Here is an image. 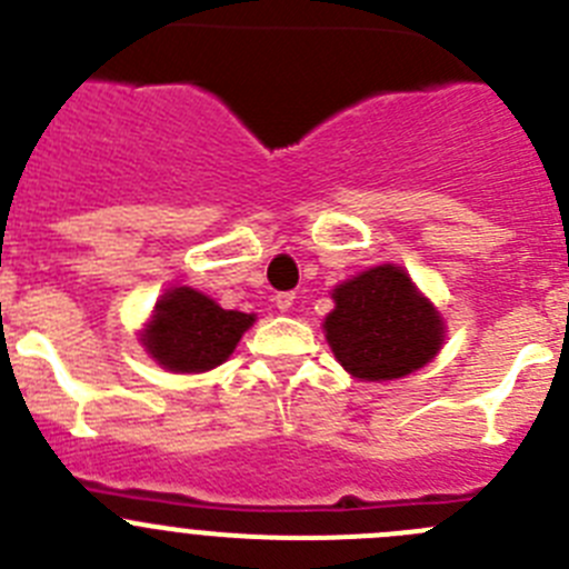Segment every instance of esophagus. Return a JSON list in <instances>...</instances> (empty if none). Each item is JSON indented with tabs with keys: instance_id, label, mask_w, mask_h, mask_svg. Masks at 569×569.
<instances>
[{
	"instance_id": "34e87169",
	"label": "esophagus",
	"mask_w": 569,
	"mask_h": 569,
	"mask_svg": "<svg viewBox=\"0 0 569 569\" xmlns=\"http://www.w3.org/2000/svg\"><path fill=\"white\" fill-rule=\"evenodd\" d=\"M272 302L278 311H289L291 306H295V295H291V291H280V295L272 297Z\"/></svg>"
}]
</instances>
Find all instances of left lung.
Instances as JSON below:
<instances>
[{
    "label": "left lung",
    "instance_id": "1",
    "mask_svg": "<svg viewBox=\"0 0 569 569\" xmlns=\"http://www.w3.org/2000/svg\"><path fill=\"white\" fill-rule=\"evenodd\" d=\"M333 311L322 320L337 362L359 381H392L438 357L446 322L396 263H379L331 291Z\"/></svg>",
    "mask_w": 569,
    "mask_h": 569
}]
</instances>
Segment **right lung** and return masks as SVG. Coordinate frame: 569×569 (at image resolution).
I'll return each mask as SVG.
<instances>
[{
    "instance_id": "add662e5",
    "label": "right lung",
    "mask_w": 569,
    "mask_h": 569,
    "mask_svg": "<svg viewBox=\"0 0 569 569\" xmlns=\"http://www.w3.org/2000/svg\"><path fill=\"white\" fill-rule=\"evenodd\" d=\"M254 315L227 311L212 297L173 286L153 306L140 342L159 368L171 373H207L230 359Z\"/></svg>"
}]
</instances>
